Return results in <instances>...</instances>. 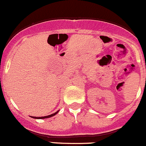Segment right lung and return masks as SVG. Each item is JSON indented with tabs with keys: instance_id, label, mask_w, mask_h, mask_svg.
<instances>
[{
	"instance_id": "right-lung-1",
	"label": "right lung",
	"mask_w": 146,
	"mask_h": 146,
	"mask_svg": "<svg viewBox=\"0 0 146 146\" xmlns=\"http://www.w3.org/2000/svg\"><path fill=\"white\" fill-rule=\"evenodd\" d=\"M59 112V111H57V112H55V113H52V114L51 115H49V116H42V117H35V116H32V118H33V119H47V118H50L52 117V116H54V115L57 114V113Z\"/></svg>"
}]
</instances>
